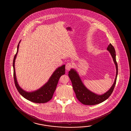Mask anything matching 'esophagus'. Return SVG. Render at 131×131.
Returning a JSON list of instances; mask_svg holds the SVG:
<instances>
[{"instance_id":"esophagus-1","label":"esophagus","mask_w":131,"mask_h":131,"mask_svg":"<svg viewBox=\"0 0 131 131\" xmlns=\"http://www.w3.org/2000/svg\"><path fill=\"white\" fill-rule=\"evenodd\" d=\"M72 66H73V64H72V63H71V62H68L66 65L65 69L67 70H69L70 69H71Z\"/></svg>"}]
</instances>
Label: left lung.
<instances>
[{"label":"left lung","instance_id":"8db88e82","mask_svg":"<svg viewBox=\"0 0 131 131\" xmlns=\"http://www.w3.org/2000/svg\"><path fill=\"white\" fill-rule=\"evenodd\" d=\"M107 50L111 54L116 66V75L112 87L104 94H97L88 90L82 81L79 73L75 69H71L69 72V77L72 82L73 89L76 97L84 105H93L102 103L109 97L113 91L118 74V66L116 61V52L114 47L111 44H110L107 47Z\"/></svg>","mask_w":131,"mask_h":131}]
</instances>
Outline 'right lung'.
Segmentation results:
<instances>
[{
    "instance_id": "obj_1",
    "label": "right lung",
    "mask_w": 131,
    "mask_h": 131,
    "mask_svg": "<svg viewBox=\"0 0 131 131\" xmlns=\"http://www.w3.org/2000/svg\"><path fill=\"white\" fill-rule=\"evenodd\" d=\"M17 46L16 53L15 54L13 60V66L14 69V78L15 86L19 94L28 101L37 103H44L49 101L52 99L53 94L56 90L58 80L62 75L65 73V65L58 67L52 73L48 81L37 90L31 92H27L22 89L18 83L16 76L15 70V61L19 50V43Z\"/></svg>"
}]
</instances>
